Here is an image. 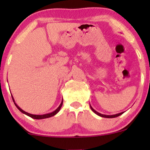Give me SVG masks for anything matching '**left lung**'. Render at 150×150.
I'll use <instances>...</instances> for the list:
<instances>
[{"instance_id":"left-lung-1","label":"left lung","mask_w":150,"mask_h":150,"mask_svg":"<svg viewBox=\"0 0 150 150\" xmlns=\"http://www.w3.org/2000/svg\"><path fill=\"white\" fill-rule=\"evenodd\" d=\"M89 106H90V105H89ZM90 108H91V109H92V111H93V112L95 113L96 114L98 115V116H101V117H104V118H116V117L119 116H120V115L123 114V112H121V113H117V114H114V115H105V114H101V113L97 112V111H95V110H94V108H93L91 106H90Z\"/></svg>"}]
</instances>
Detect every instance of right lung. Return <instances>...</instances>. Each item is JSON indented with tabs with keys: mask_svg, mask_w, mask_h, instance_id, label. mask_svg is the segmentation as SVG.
Here are the masks:
<instances>
[{
	"mask_svg": "<svg viewBox=\"0 0 150 150\" xmlns=\"http://www.w3.org/2000/svg\"><path fill=\"white\" fill-rule=\"evenodd\" d=\"M12 98H13V101H14V104H15V106H16V107L18 108V109L20 110V111H21L22 113H24V114H25V115H27V116L31 117V118H34V119H44V118H50V117L55 116V115H56V113H58V112H59V111H60V109H61L62 105H63V100H62L61 104H60V106H58V107L56 108V109L55 110V111H53V112L49 113H46V114H43V115H34V114H31V113H29L26 112V111H23V110H22V108H20V107H19L18 105L16 104V103L15 102L14 98H13V97H12Z\"/></svg>",
	"mask_w": 150,
	"mask_h": 150,
	"instance_id": "add662e5",
	"label": "right lung"
}]
</instances>
